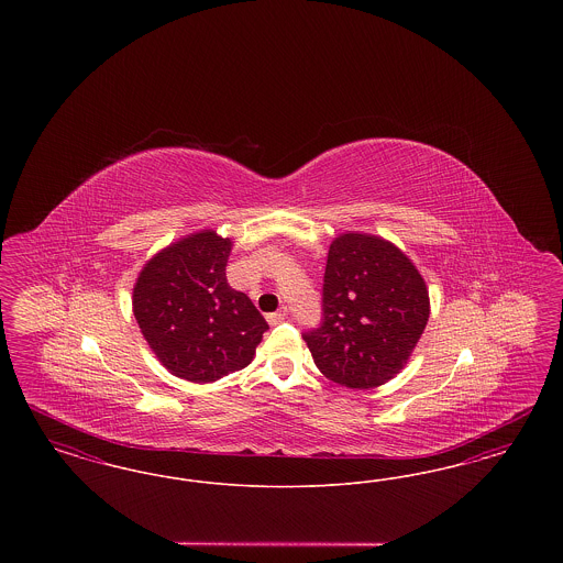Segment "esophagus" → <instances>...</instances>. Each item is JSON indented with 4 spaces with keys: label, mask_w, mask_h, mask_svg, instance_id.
<instances>
[{
    "label": "esophagus",
    "mask_w": 563,
    "mask_h": 563,
    "mask_svg": "<svg viewBox=\"0 0 563 563\" xmlns=\"http://www.w3.org/2000/svg\"><path fill=\"white\" fill-rule=\"evenodd\" d=\"M287 317H289V310H287V306H283L278 312H272L266 319H268L269 324H278V322L285 321Z\"/></svg>",
    "instance_id": "34e87169"
}]
</instances>
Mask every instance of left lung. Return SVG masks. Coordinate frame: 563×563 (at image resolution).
<instances>
[{"label": "left lung", "mask_w": 563, "mask_h": 563, "mask_svg": "<svg viewBox=\"0 0 563 563\" xmlns=\"http://www.w3.org/2000/svg\"><path fill=\"white\" fill-rule=\"evenodd\" d=\"M429 314L427 283L401 249L349 232L329 246L321 324L303 340L324 377L367 390L401 372Z\"/></svg>", "instance_id": "left-lung-1"}]
</instances>
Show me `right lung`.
<instances>
[{"mask_svg": "<svg viewBox=\"0 0 563 563\" xmlns=\"http://www.w3.org/2000/svg\"><path fill=\"white\" fill-rule=\"evenodd\" d=\"M230 251V239L202 230L162 249L134 283L139 329L181 379L207 384L244 369L268 329L253 301L228 285Z\"/></svg>", "mask_w": 563, "mask_h": 563, "instance_id": "obj_1", "label": "right lung"}]
</instances>
